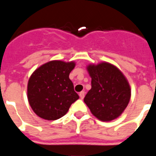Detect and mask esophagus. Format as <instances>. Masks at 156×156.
Listing matches in <instances>:
<instances>
[{
	"instance_id": "obj_1",
	"label": "esophagus",
	"mask_w": 156,
	"mask_h": 156,
	"mask_svg": "<svg viewBox=\"0 0 156 156\" xmlns=\"http://www.w3.org/2000/svg\"><path fill=\"white\" fill-rule=\"evenodd\" d=\"M79 95H80V98L83 99V98H84V96H85V92L84 91L80 92Z\"/></svg>"
}]
</instances>
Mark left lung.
Masks as SVG:
<instances>
[{"label":"left lung","instance_id":"left-lung-1","mask_svg":"<svg viewBox=\"0 0 156 156\" xmlns=\"http://www.w3.org/2000/svg\"><path fill=\"white\" fill-rule=\"evenodd\" d=\"M91 89L84 102L96 118L104 122L116 119L126 108L131 96L129 83L116 66L108 62L89 65Z\"/></svg>","mask_w":156,"mask_h":156}]
</instances>
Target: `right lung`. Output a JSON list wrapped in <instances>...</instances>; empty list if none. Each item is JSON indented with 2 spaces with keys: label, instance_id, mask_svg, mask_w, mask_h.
Here are the masks:
<instances>
[{
  "label": "right lung",
  "instance_id": "add662e5",
  "mask_svg": "<svg viewBox=\"0 0 156 156\" xmlns=\"http://www.w3.org/2000/svg\"><path fill=\"white\" fill-rule=\"evenodd\" d=\"M74 62H48L35 70L30 77L27 97L32 109L47 120H55L67 113L71 105L79 99L70 80Z\"/></svg>",
  "mask_w": 156,
  "mask_h": 156
}]
</instances>
